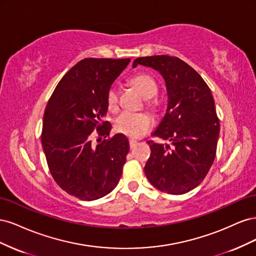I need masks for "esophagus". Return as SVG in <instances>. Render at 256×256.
Here are the masks:
<instances>
[{"instance_id":"esophagus-1","label":"esophagus","mask_w":256,"mask_h":256,"mask_svg":"<svg viewBox=\"0 0 256 256\" xmlns=\"http://www.w3.org/2000/svg\"><path fill=\"white\" fill-rule=\"evenodd\" d=\"M136 145V141H134V140H129V146H130V148H134V147Z\"/></svg>"}]
</instances>
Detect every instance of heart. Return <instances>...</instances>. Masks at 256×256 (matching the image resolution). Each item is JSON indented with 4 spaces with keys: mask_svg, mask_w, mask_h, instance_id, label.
Returning <instances> with one entry per match:
<instances>
[{
    "mask_svg": "<svg viewBox=\"0 0 256 256\" xmlns=\"http://www.w3.org/2000/svg\"><path fill=\"white\" fill-rule=\"evenodd\" d=\"M131 84L141 92V95L148 99L154 97L157 92V84L150 74H138L130 80ZM118 90L116 86H112L106 92V104L110 110H115L118 108ZM152 106V104H148ZM152 127V120L148 115L144 113H130L122 112L115 120L114 129L116 132L126 136L130 138H138L144 136Z\"/></svg>",
    "mask_w": 256,
    "mask_h": 256,
    "instance_id": "b5f03b06",
    "label": "heart"
}]
</instances>
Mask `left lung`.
Returning a JSON list of instances; mask_svg holds the SVG:
<instances>
[{
	"label": "left lung",
	"instance_id": "left-lung-1",
	"mask_svg": "<svg viewBox=\"0 0 256 256\" xmlns=\"http://www.w3.org/2000/svg\"><path fill=\"white\" fill-rule=\"evenodd\" d=\"M138 65L152 67L166 81V115L152 136L172 145L148 141L152 150L145 175L158 190L184 194L203 182L216 157L220 132L214 97L194 69L176 56L138 58Z\"/></svg>",
	"mask_w": 256,
	"mask_h": 256
}]
</instances>
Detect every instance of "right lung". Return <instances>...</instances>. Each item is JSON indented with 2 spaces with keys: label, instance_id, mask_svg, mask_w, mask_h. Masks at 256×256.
I'll return each instance as SVG.
<instances>
[{
  "label": "right lung",
  "instance_id": "obj_1",
  "mask_svg": "<svg viewBox=\"0 0 256 256\" xmlns=\"http://www.w3.org/2000/svg\"><path fill=\"white\" fill-rule=\"evenodd\" d=\"M130 58L80 60L69 70L46 106L42 144L50 173L68 194L83 200L102 198L118 186L129 152L128 138L110 134L106 92ZM98 130L100 143H91Z\"/></svg>",
  "mask_w": 256,
  "mask_h": 256
}]
</instances>
